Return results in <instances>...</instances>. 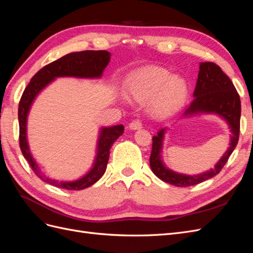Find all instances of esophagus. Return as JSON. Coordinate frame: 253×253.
Here are the masks:
<instances>
[{"label": "esophagus", "mask_w": 253, "mask_h": 253, "mask_svg": "<svg viewBox=\"0 0 253 253\" xmlns=\"http://www.w3.org/2000/svg\"><path fill=\"white\" fill-rule=\"evenodd\" d=\"M128 127H129V129H139L142 127V122L138 119H135L131 122V124H129Z\"/></svg>", "instance_id": "34e87169"}]
</instances>
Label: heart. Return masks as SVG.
I'll return each instance as SVG.
<instances>
[{"mask_svg":"<svg viewBox=\"0 0 253 253\" xmlns=\"http://www.w3.org/2000/svg\"><path fill=\"white\" fill-rule=\"evenodd\" d=\"M127 94L137 101L154 96L152 110L158 115H167L177 110L188 95L186 80L172 76L159 66H148L135 72L127 82Z\"/></svg>","mask_w":253,"mask_h":253,"instance_id":"1","label":"heart"}]
</instances>
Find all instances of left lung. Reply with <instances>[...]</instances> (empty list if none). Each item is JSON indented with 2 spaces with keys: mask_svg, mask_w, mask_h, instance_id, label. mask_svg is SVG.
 <instances>
[{
  "mask_svg": "<svg viewBox=\"0 0 253 253\" xmlns=\"http://www.w3.org/2000/svg\"><path fill=\"white\" fill-rule=\"evenodd\" d=\"M193 101L183 111L182 116L189 117L200 113H213L224 118L230 126V147L213 169L198 175L179 174L164 165L162 160L163 140L166 128L153 137L150 167L158 178L176 187H190L217 175L223 169L235 149L240 137L241 99L230 78L213 62H202L193 93Z\"/></svg>",
  "mask_w": 253,
  "mask_h": 253,
  "instance_id": "8db88e82",
  "label": "left lung"
}]
</instances>
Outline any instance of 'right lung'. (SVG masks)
Here are the masks:
<instances>
[{
    "label": "right lung",
    "instance_id": "obj_1",
    "mask_svg": "<svg viewBox=\"0 0 253 253\" xmlns=\"http://www.w3.org/2000/svg\"><path fill=\"white\" fill-rule=\"evenodd\" d=\"M111 53L106 50H83L72 52L63 56L53 62L45 65L38 72L28 83L23 91L19 103V126H20V149L23 156L32 167L34 173L41 180L49 183L51 186L65 190H82L94 185L102 177L108 166L110 150L113 143L124 134V126H114L110 127H102L98 139L97 155L94 166L89 172L78 180L75 181H59L47 177L38 167L35 159L29 152L26 131H27V116L35 98L40 91L58 77H77V78H100L106 65L109 64Z\"/></svg>",
    "mask_w": 253,
    "mask_h": 253
}]
</instances>
